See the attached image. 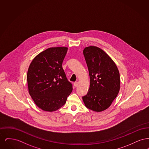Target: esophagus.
Returning <instances> with one entry per match:
<instances>
[{
	"instance_id": "esophagus-1",
	"label": "esophagus",
	"mask_w": 149,
	"mask_h": 149,
	"mask_svg": "<svg viewBox=\"0 0 149 149\" xmlns=\"http://www.w3.org/2000/svg\"><path fill=\"white\" fill-rule=\"evenodd\" d=\"M78 82L77 81H76V82H75L74 83V86L75 87V88H77V86H78Z\"/></svg>"
}]
</instances>
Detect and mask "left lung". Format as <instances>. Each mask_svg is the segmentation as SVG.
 I'll use <instances>...</instances> for the list:
<instances>
[{
  "instance_id": "obj_1",
  "label": "left lung",
  "mask_w": 149,
  "mask_h": 149,
  "mask_svg": "<svg viewBox=\"0 0 149 149\" xmlns=\"http://www.w3.org/2000/svg\"><path fill=\"white\" fill-rule=\"evenodd\" d=\"M83 54L90 77V87L83 100L86 108L95 112L110 106L120 91V73L116 65L103 50L86 47Z\"/></svg>"
}]
</instances>
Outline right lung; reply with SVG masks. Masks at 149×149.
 I'll return each mask as SVG.
<instances>
[{
  "label": "right lung",
  "mask_w": 149,
  "mask_h": 149,
  "mask_svg": "<svg viewBox=\"0 0 149 149\" xmlns=\"http://www.w3.org/2000/svg\"><path fill=\"white\" fill-rule=\"evenodd\" d=\"M65 47H51L40 53L29 66V93L36 104L53 112L63 106L72 90L62 64L67 53Z\"/></svg>",
  "instance_id": "add662e5"
}]
</instances>
